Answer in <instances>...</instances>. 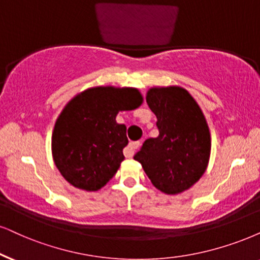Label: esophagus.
<instances>
[{"label": "esophagus", "mask_w": 260, "mask_h": 260, "mask_svg": "<svg viewBox=\"0 0 260 260\" xmlns=\"http://www.w3.org/2000/svg\"><path fill=\"white\" fill-rule=\"evenodd\" d=\"M139 145H140L139 141H132V143L128 144L126 150H124V156H126L127 158H132L134 153H136V150L139 147Z\"/></svg>", "instance_id": "34e87169"}]
</instances>
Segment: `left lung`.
<instances>
[{
    "mask_svg": "<svg viewBox=\"0 0 260 260\" xmlns=\"http://www.w3.org/2000/svg\"><path fill=\"white\" fill-rule=\"evenodd\" d=\"M147 106L157 117V138L144 141L134 159L152 185L166 194H179L198 181L208 168L211 137L202 109L180 86L152 87Z\"/></svg>",
    "mask_w": 260,
    "mask_h": 260,
    "instance_id": "8db88e82",
    "label": "left lung"
}]
</instances>
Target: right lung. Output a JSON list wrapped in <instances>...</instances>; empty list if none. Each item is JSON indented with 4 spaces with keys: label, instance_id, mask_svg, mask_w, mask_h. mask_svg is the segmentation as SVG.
Here are the masks:
<instances>
[{
    "label": "right lung",
    "instance_id": "add662e5",
    "mask_svg": "<svg viewBox=\"0 0 260 260\" xmlns=\"http://www.w3.org/2000/svg\"><path fill=\"white\" fill-rule=\"evenodd\" d=\"M143 103L137 88H87L68 102L55 123L51 151L61 175L79 189L93 192L106 186L124 159L126 126L116 122L119 111Z\"/></svg>",
    "mask_w": 260,
    "mask_h": 260
}]
</instances>
